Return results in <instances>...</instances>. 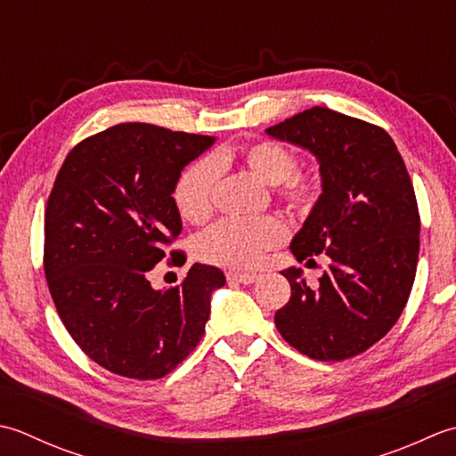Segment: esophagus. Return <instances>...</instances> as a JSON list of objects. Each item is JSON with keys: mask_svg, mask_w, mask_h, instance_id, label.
Wrapping results in <instances>:
<instances>
[{"mask_svg": "<svg viewBox=\"0 0 456 456\" xmlns=\"http://www.w3.org/2000/svg\"><path fill=\"white\" fill-rule=\"evenodd\" d=\"M228 280L249 285V283H256L257 281V275H254V273H234V272H232V273H228Z\"/></svg>", "mask_w": 456, "mask_h": 456, "instance_id": "esophagus-1", "label": "esophagus"}]
</instances>
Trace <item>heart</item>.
Returning a JSON list of instances; mask_svg holds the SVG:
<instances>
[{
    "label": "heart",
    "instance_id": "1",
    "mask_svg": "<svg viewBox=\"0 0 456 456\" xmlns=\"http://www.w3.org/2000/svg\"><path fill=\"white\" fill-rule=\"evenodd\" d=\"M241 159L259 179L280 184V199L293 212H309L319 199V183L309 175L297 173L299 157L275 139H259L241 150ZM222 157H202L191 163L176 179L173 199L181 216L202 224L215 210V191L220 176ZM287 238V228L280 218H222L202 232L197 252L204 262L230 267L254 269L264 256Z\"/></svg>",
    "mask_w": 456,
    "mask_h": 456
}]
</instances>
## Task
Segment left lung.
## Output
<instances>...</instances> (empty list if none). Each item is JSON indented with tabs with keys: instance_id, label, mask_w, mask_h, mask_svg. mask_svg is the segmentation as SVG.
Returning <instances> with one entry per match:
<instances>
[{
	"instance_id": "obj_1",
	"label": "left lung",
	"mask_w": 456,
	"mask_h": 456,
	"mask_svg": "<svg viewBox=\"0 0 456 456\" xmlns=\"http://www.w3.org/2000/svg\"><path fill=\"white\" fill-rule=\"evenodd\" d=\"M267 134L309 150L321 163L322 194L291 241L293 256L330 257L317 287L303 269L281 272L291 299L275 327L301 354L338 362L384 338L410 299L421 218L415 191L384 127L314 106Z\"/></svg>"
}]
</instances>
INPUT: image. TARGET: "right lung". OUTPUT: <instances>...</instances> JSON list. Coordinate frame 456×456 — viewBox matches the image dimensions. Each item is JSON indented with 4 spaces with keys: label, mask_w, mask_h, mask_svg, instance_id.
Here are the masks:
<instances>
[{
    "label": "right lung",
    "mask_w": 456,
    "mask_h": 456,
    "mask_svg": "<svg viewBox=\"0 0 456 456\" xmlns=\"http://www.w3.org/2000/svg\"><path fill=\"white\" fill-rule=\"evenodd\" d=\"M210 135L118 124L67 155L45 210L43 267L57 313L82 352L111 374L159 379L204 334L218 267L194 264L155 291L151 269L179 265L176 179L208 150Z\"/></svg>",
    "instance_id": "obj_1"
}]
</instances>
